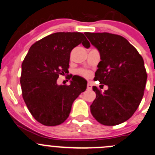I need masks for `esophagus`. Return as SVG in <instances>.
<instances>
[{"label": "esophagus", "mask_w": 155, "mask_h": 155, "mask_svg": "<svg viewBox=\"0 0 155 155\" xmlns=\"http://www.w3.org/2000/svg\"><path fill=\"white\" fill-rule=\"evenodd\" d=\"M92 89V85H91V82H88L87 83V89L90 90V89Z\"/></svg>", "instance_id": "1"}]
</instances>
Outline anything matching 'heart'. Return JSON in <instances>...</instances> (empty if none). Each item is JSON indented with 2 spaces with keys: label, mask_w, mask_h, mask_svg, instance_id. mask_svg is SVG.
Instances as JSON below:
<instances>
[{
  "label": "heart",
  "mask_w": 155,
  "mask_h": 155,
  "mask_svg": "<svg viewBox=\"0 0 155 155\" xmlns=\"http://www.w3.org/2000/svg\"><path fill=\"white\" fill-rule=\"evenodd\" d=\"M78 74H81L82 75L83 77L84 78H90L91 75V72L88 69H81L79 70H78Z\"/></svg>",
  "instance_id": "1"
}]
</instances>
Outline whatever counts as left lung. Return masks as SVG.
<instances>
[{
	"mask_svg": "<svg viewBox=\"0 0 155 155\" xmlns=\"http://www.w3.org/2000/svg\"><path fill=\"white\" fill-rule=\"evenodd\" d=\"M84 34L101 54L94 80L109 87L104 93L92 87L96 98L90 106L91 114L105 126L122 124L133 115L142 101L147 80L143 59L122 36Z\"/></svg>",
	"mask_w": 155,
	"mask_h": 155,
	"instance_id": "1",
	"label": "left lung"
}]
</instances>
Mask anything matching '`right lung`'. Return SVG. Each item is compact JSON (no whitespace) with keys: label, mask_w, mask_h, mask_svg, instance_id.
Returning a JSON list of instances; mask_svg holds the SVG:
<instances>
[{"label":"right lung","mask_w":155,"mask_h":155,"mask_svg":"<svg viewBox=\"0 0 155 155\" xmlns=\"http://www.w3.org/2000/svg\"><path fill=\"white\" fill-rule=\"evenodd\" d=\"M80 44H90L81 32H56L31 45L23 61L20 82L24 102L36 120L46 126H58L69 115L74 100L86 85L71 81L58 85L68 71L71 50Z\"/></svg>","instance_id":"obj_1"}]
</instances>
